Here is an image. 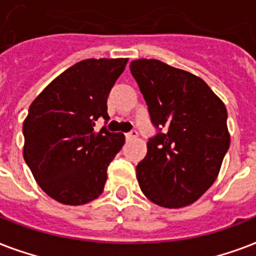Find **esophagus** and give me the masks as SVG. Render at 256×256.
Segmentation results:
<instances>
[{"instance_id":"1","label":"esophagus","mask_w":256,"mask_h":256,"mask_svg":"<svg viewBox=\"0 0 256 256\" xmlns=\"http://www.w3.org/2000/svg\"><path fill=\"white\" fill-rule=\"evenodd\" d=\"M138 138V130H130L128 134H126V140H132V138Z\"/></svg>"}]
</instances>
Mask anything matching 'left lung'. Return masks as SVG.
Instances as JSON below:
<instances>
[{"mask_svg": "<svg viewBox=\"0 0 256 256\" xmlns=\"http://www.w3.org/2000/svg\"><path fill=\"white\" fill-rule=\"evenodd\" d=\"M130 69L158 130L136 167L138 186L158 206H190L216 180L230 148L226 106L202 78L159 60Z\"/></svg>", "mask_w": 256, "mask_h": 256, "instance_id": "8db88e82", "label": "left lung"}]
</instances>
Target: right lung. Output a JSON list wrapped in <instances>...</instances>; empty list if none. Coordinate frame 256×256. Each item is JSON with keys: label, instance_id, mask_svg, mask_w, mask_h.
I'll use <instances>...</instances> for the list:
<instances>
[{"label": "right lung", "instance_id": "add662e5", "mask_svg": "<svg viewBox=\"0 0 256 256\" xmlns=\"http://www.w3.org/2000/svg\"><path fill=\"white\" fill-rule=\"evenodd\" d=\"M128 58H88L68 68L29 106L24 159L42 191L58 203L80 206L98 198L124 134L102 126L106 100Z\"/></svg>", "mask_w": 256, "mask_h": 256}]
</instances>
